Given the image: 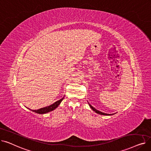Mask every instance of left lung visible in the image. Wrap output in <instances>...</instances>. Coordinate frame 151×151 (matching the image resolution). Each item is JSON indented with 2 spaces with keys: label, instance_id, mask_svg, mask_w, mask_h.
Returning <instances> with one entry per match:
<instances>
[{
  "label": "left lung",
  "instance_id": "obj_1",
  "mask_svg": "<svg viewBox=\"0 0 151 151\" xmlns=\"http://www.w3.org/2000/svg\"><path fill=\"white\" fill-rule=\"evenodd\" d=\"M89 106L92 108V109L93 111L97 113V114H101V115H105V116H110V115H112V114H106V113H102V112L96 109V108H93L92 105H91L89 104Z\"/></svg>",
  "mask_w": 151,
  "mask_h": 151
}]
</instances>
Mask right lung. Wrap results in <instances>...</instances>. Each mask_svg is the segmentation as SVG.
<instances>
[{"mask_svg": "<svg viewBox=\"0 0 151 151\" xmlns=\"http://www.w3.org/2000/svg\"><path fill=\"white\" fill-rule=\"evenodd\" d=\"M63 99V97L60 100H59L58 101H55V103H54L53 104L48 106H46V107H45V108H40V109H38L37 110H32V111L36 113H38V114H45V113H47L48 112H50V111H53L54 109H55V108H56L61 103V101H62V100Z\"/></svg>", "mask_w": 151, "mask_h": 151, "instance_id": "add662e5", "label": "right lung"}]
</instances>
